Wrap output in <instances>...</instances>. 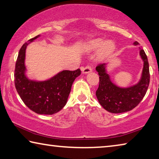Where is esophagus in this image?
Returning <instances> with one entry per match:
<instances>
[{
  "label": "esophagus",
  "mask_w": 159,
  "mask_h": 159,
  "mask_svg": "<svg viewBox=\"0 0 159 159\" xmlns=\"http://www.w3.org/2000/svg\"><path fill=\"white\" fill-rule=\"evenodd\" d=\"M81 70H82L83 74H88V73H90V72L92 71L93 69L90 65H87L86 66L82 68Z\"/></svg>",
  "instance_id": "obj_1"
}]
</instances>
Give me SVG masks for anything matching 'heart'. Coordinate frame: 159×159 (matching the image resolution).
I'll return each instance as SVG.
<instances>
[{
  "instance_id": "b5f03b06",
  "label": "heart",
  "mask_w": 159,
  "mask_h": 159,
  "mask_svg": "<svg viewBox=\"0 0 159 159\" xmlns=\"http://www.w3.org/2000/svg\"><path fill=\"white\" fill-rule=\"evenodd\" d=\"M99 48L98 57L104 58L114 51L115 45L111 41H107L104 43L102 39H95L90 41L85 45V49L88 51H94Z\"/></svg>"
}]
</instances>
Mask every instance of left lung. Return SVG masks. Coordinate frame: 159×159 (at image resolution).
I'll return each mask as SVG.
<instances>
[{"label": "left lung", "mask_w": 159, "mask_h": 159, "mask_svg": "<svg viewBox=\"0 0 159 159\" xmlns=\"http://www.w3.org/2000/svg\"><path fill=\"white\" fill-rule=\"evenodd\" d=\"M134 45H139V43L134 42ZM139 49V55L144 61L142 78L138 84L131 87L122 88L114 84L107 74L106 64H99L96 66L99 76L96 96L102 107L109 112L120 114L130 111L138 105L147 93L150 80L149 62L144 50Z\"/></svg>", "instance_id": "left-lung-1"}]
</instances>
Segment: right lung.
Masks as SVG:
<instances>
[{
  "label": "right lung",
  "mask_w": 159,
  "mask_h": 159,
  "mask_svg": "<svg viewBox=\"0 0 159 159\" xmlns=\"http://www.w3.org/2000/svg\"><path fill=\"white\" fill-rule=\"evenodd\" d=\"M31 39L33 41L39 37ZM29 43L20 48L15 69V85L19 95L26 107L39 114L52 115L65 106L71 85L76 78L80 75V70H64L45 81H34L25 76V52Z\"/></svg>",
  "instance_id": "add662e5"
}]
</instances>
